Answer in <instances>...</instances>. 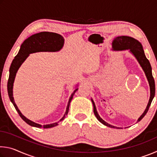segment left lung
<instances>
[{
  "label": "left lung",
  "mask_w": 157,
  "mask_h": 157,
  "mask_svg": "<svg viewBox=\"0 0 157 157\" xmlns=\"http://www.w3.org/2000/svg\"><path fill=\"white\" fill-rule=\"evenodd\" d=\"M112 50H117V51H122V50H129V52H131L132 54L134 55L135 58L137 59L138 62L139 63L140 66H141L143 71L145 74L146 78L148 81L149 86H150V99H149V102L147 103V107L144 111V112L142 113V115L140 116L139 119L137 120V122H139L140 120H142V118L145 116V114L147 113L149 108L150 107L151 103L153 100L154 97L155 95V79L152 76V67H151L150 63L149 62V60L146 58V56L145 55L144 50H143V48L142 44L140 42L135 39L134 38L128 36H119L114 38V39L112 41ZM91 102L94 105V112L95 116H96V118L98 121H99L101 123H102L105 125L111 127V128H115V129H122L121 127H118L111 124L107 123V122H105L102 118H101V117L98 114L96 107H95V105L94 102V100L91 98Z\"/></svg>",
  "instance_id": "left-lung-1"
}]
</instances>
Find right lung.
<instances>
[{
    "mask_svg": "<svg viewBox=\"0 0 157 157\" xmlns=\"http://www.w3.org/2000/svg\"><path fill=\"white\" fill-rule=\"evenodd\" d=\"M64 44V39L63 37L59 34L55 33H50V32H41V33L34 34L33 35L28 37L27 39L23 41V43L21 44L19 51H18L17 56L13 59L10 68V75L8 82H7V92L10 100L12 102L13 105L14 106L16 110L17 111L18 113L19 114L21 118L26 123L30 124V126L38 127V128H51V127L57 126L58 123L59 121H62L65 116L67 115L69 109V106L71 100L73 99V97L75 93L78 91V88L74 90V91L71 94L70 98L68 100V102L66 107V110L64 115L60 119L59 121L57 123L44 124L41 125L40 124L36 123L34 122L29 120L25 116L23 115L20 110L18 109V107L16 105L14 102V97H13V86H14V82L15 79L16 75L20 68V66L22 65V63L25 62V60L27 59L29 55L31 53L38 52H57L62 48ZM78 86V84H77Z\"/></svg>",
    "mask_w": 157,
    "mask_h": 157,
    "instance_id": "1",
    "label": "right lung"
}]
</instances>
